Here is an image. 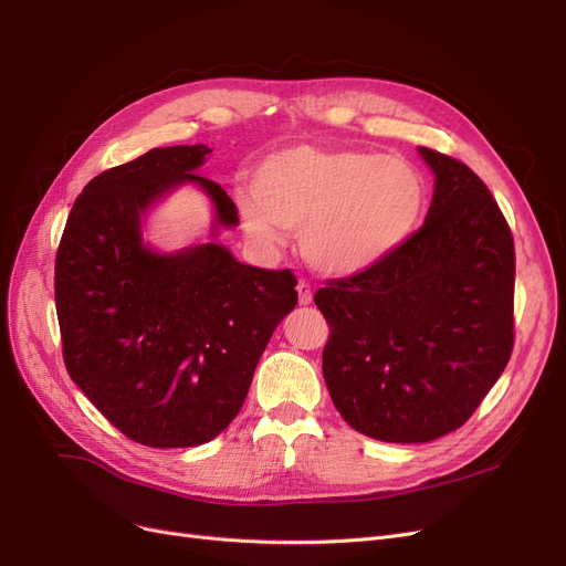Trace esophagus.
Instances as JSON below:
<instances>
[{
	"label": "esophagus",
	"instance_id": "34e87169",
	"mask_svg": "<svg viewBox=\"0 0 566 566\" xmlns=\"http://www.w3.org/2000/svg\"><path fill=\"white\" fill-rule=\"evenodd\" d=\"M297 297H300V304H312V300H314V293H312V285L306 283V281H300L297 283Z\"/></svg>",
	"mask_w": 566,
	"mask_h": 566
}]
</instances>
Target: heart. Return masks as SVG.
<instances>
[{
	"mask_svg": "<svg viewBox=\"0 0 566 566\" xmlns=\"http://www.w3.org/2000/svg\"><path fill=\"white\" fill-rule=\"evenodd\" d=\"M254 193H238V212L254 243L273 248L285 229L314 269L354 276L385 262L422 224L430 184L403 156L370 150L287 146L254 169Z\"/></svg>",
	"mask_w": 566,
	"mask_h": 566,
	"instance_id": "heart-1",
	"label": "heart"
}]
</instances>
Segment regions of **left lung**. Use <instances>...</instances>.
<instances>
[{
	"label": "left lung",
	"mask_w": 566,
	"mask_h": 566,
	"mask_svg": "<svg viewBox=\"0 0 566 566\" xmlns=\"http://www.w3.org/2000/svg\"><path fill=\"white\" fill-rule=\"evenodd\" d=\"M434 172L424 224L385 262L333 279L323 378L356 432L424 443L465 424L515 345V243L486 184L420 146Z\"/></svg>",
	"instance_id": "1"
}]
</instances>
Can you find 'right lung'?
<instances>
[{
	"label": "right lung",
	"instance_id": "add662e5",
	"mask_svg": "<svg viewBox=\"0 0 566 566\" xmlns=\"http://www.w3.org/2000/svg\"><path fill=\"white\" fill-rule=\"evenodd\" d=\"M208 153L153 148L101 172L77 196L56 252L67 375L119 432L153 449L200 447L224 432L297 304L290 269L241 264L214 241L175 254L144 245L142 217L186 181L214 205L212 235L238 224L224 188L193 175Z\"/></svg>",
	"mask_w": 566,
	"mask_h": 566
}]
</instances>
